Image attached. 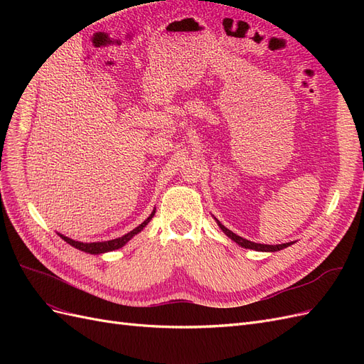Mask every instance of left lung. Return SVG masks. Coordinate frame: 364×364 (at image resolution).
Returning <instances> with one entry per match:
<instances>
[{
    "label": "left lung",
    "instance_id": "1",
    "mask_svg": "<svg viewBox=\"0 0 364 364\" xmlns=\"http://www.w3.org/2000/svg\"><path fill=\"white\" fill-rule=\"evenodd\" d=\"M215 218V217H214ZM215 222H217V225H218V228L223 230V232L232 240V241H235V243L238 245V246H241V247H245V249H253V250H258V252H278V250H282V249H285V247H289V246H291L293 245V241H290V243H284V245H259V243H253V241H250V240H246V238H243V237H240V235H237V234H234L232 230H229L228 228H225L222 223L218 222V220L215 218Z\"/></svg>",
    "mask_w": 364,
    "mask_h": 364
}]
</instances>
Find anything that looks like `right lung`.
I'll use <instances>...</instances> for the list:
<instances>
[{
  "label": "right lung",
  "mask_w": 364,
  "mask_h": 364,
  "mask_svg": "<svg viewBox=\"0 0 364 364\" xmlns=\"http://www.w3.org/2000/svg\"><path fill=\"white\" fill-rule=\"evenodd\" d=\"M155 213H156V209H153L151 211V214L144 220V222H142L139 226H136L134 230H130V232H127L126 235H123V237H118V238H114V240H107V241H95V243H82V241H75V240H73V238H68V237H65V235H62V234H59L58 232V235L62 238V240H65L67 241L68 245H71L73 247H75V249H79V250H82V252H86V253H91V255H100V253H106V252H112V250H117V249H121L123 247L127 241H130L132 238H134L136 234H139L142 229H144L147 225H149V222L150 220L153 218V215H155Z\"/></svg>",
  "instance_id": "add662e5"
}]
</instances>
